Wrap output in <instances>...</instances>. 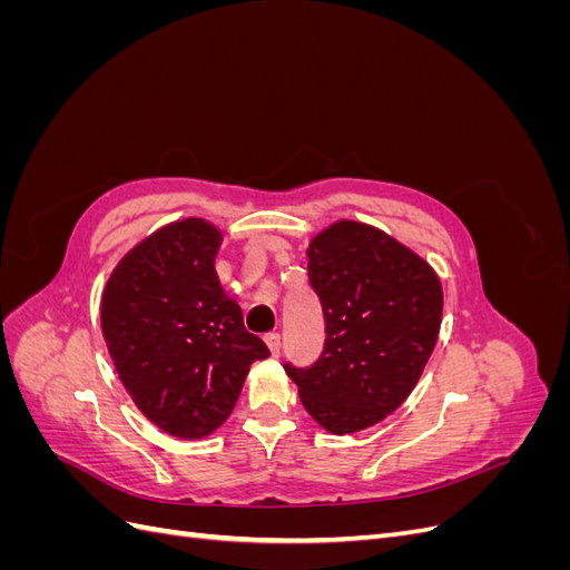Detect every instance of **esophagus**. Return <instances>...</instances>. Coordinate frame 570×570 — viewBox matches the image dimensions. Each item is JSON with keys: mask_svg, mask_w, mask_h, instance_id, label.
Returning a JSON list of instances; mask_svg holds the SVG:
<instances>
[{"mask_svg": "<svg viewBox=\"0 0 570 570\" xmlns=\"http://www.w3.org/2000/svg\"><path fill=\"white\" fill-rule=\"evenodd\" d=\"M264 340H266V344H268L271 354L278 356V354H281V335H278V333H268Z\"/></svg>", "mask_w": 570, "mask_h": 570, "instance_id": "1", "label": "esophagus"}]
</instances>
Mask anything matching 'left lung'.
<instances>
[{
	"label": "left lung",
	"mask_w": 570,
	"mask_h": 570,
	"mask_svg": "<svg viewBox=\"0 0 570 570\" xmlns=\"http://www.w3.org/2000/svg\"><path fill=\"white\" fill-rule=\"evenodd\" d=\"M306 256L325 344L314 366L285 364V373L327 433H358L416 387L438 342L442 285L419 254L358 220L333 223Z\"/></svg>",
	"instance_id": "left-lung-1"
}]
</instances>
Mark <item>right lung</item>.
Segmentation results:
<instances>
[{
    "label": "right lung",
    "mask_w": 570,
    "mask_h": 570,
    "mask_svg": "<svg viewBox=\"0 0 570 570\" xmlns=\"http://www.w3.org/2000/svg\"><path fill=\"white\" fill-rule=\"evenodd\" d=\"M220 230L168 223L120 258L101 295V333L120 383L164 433L202 440L226 423L249 366L271 356L220 287Z\"/></svg>",
    "instance_id": "1"
}]
</instances>
